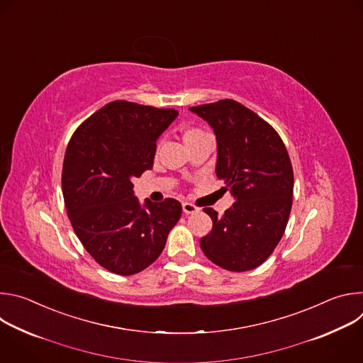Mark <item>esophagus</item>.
<instances>
[{
  "instance_id": "esophagus-1",
  "label": "esophagus",
  "mask_w": 363,
  "mask_h": 363,
  "mask_svg": "<svg viewBox=\"0 0 363 363\" xmlns=\"http://www.w3.org/2000/svg\"><path fill=\"white\" fill-rule=\"evenodd\" d=\"M182 210H184L185 214H195V213L199 211L198 206H195V205L191 203V202H184V203H182Z\"/></svg>"
}]
</instances>
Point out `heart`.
<instances>
[{"mask_svg":"<svg viewBox=\"0 0 363 363\" xmlns=\"http://www.w3.org/2000/svg\"><path fill=\"white\" fill-rule=\"evenodd\" d=\"M203 135H206V133L198 128H188L182 132V139L185 143H188V142H191L199 136H203Z\"/></svg>","mask_w":363,"mask_h":363,"instance_id":"obj_1","label":"heart"}]
</instances>
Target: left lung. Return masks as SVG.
Here are the masks:
<instances>
[{"label":"left lung","mask_w":363,"mask_h":363,"mask_svg":"<svg viewBox=\"0 0 363 363\" xmlns=\"http://www.w3.org/2000/svg\"><path fill=\"white\" fill-rule=\"evenodd\" d=\"M217 139L216 174L235 202L221 217L203 208L213 230L199 240L203 254L230 272L263 264L281 240L293 198V168L279 133L241 103L225 99L189 108Z\"/></svg>","instance_id":"left-lung-1"}]
</instances>
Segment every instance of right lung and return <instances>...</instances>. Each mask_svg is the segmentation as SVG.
Returning <instances> with one entry per match:
<instances>
[{"label": "right lung", "mask_w": 363, "mask_h": 363, "mask_svg": "<svg viewBox=\"0 0 363 363\" xmlns=\"http://www.w3.org/2000/svg\"><path fill=\"white\" fill-rule=\"evenodd\" d=\"M175 109L115 100L73 133L62 188L67 216L87 252L106 270L132 276L161 255L182 205L135 196L133 178L152 169L157 140L177 119Z\"/></svg>", "instance_id": "obj_1"}]
</instances>
